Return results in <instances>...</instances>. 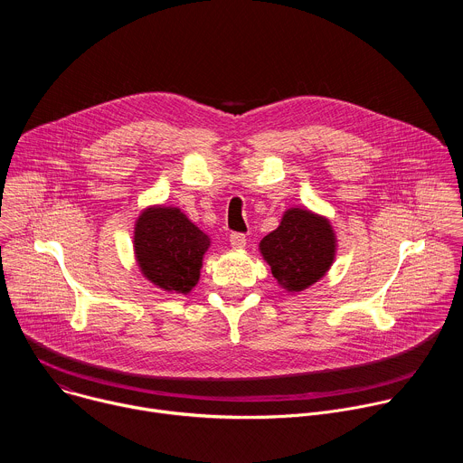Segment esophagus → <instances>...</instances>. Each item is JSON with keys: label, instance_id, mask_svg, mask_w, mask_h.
Here are the masks:
<instances>
[{"label": "esophagus", "instance_id": "34e87169", "mask_svg": "<svg viewBox=\"0 0 463 463\" xmlns=\"http://www.w3.org/2000/svg\"><path fill=\"white\" fill-rule=\"evenodd\" d=\"M229 241H231L232 249H243L245 243H247L245 234H240V232H232V234L229 236Z\"/></svg>", "mask_w": 463, "mask_h": 463}]
</instances>
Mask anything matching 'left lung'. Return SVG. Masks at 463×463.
<instances>
[{
  "mask_svg": "<svg viewBox=\"0 0 463 463\" xmlns=\"http://www.w3.org/2000/svg\"><path fill=\"white\" fill-rule=\"evenodd\" d=\"M258 250L279 286L300 293L326 277L337 254V234L326 216L306 207H291L280 225L263 236Z\"/></svg>",
  "mask_w": 463,
  "mask_h": 463,
  "instance_id": "obj_1",
  "label": "left lung"
}]
</instances>
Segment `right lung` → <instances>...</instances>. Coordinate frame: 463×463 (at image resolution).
<instances>
[{"label":"right lung","mask_w":463,"mask_h":463,"mask_svg":"<svg viewBox=\"0 0 463 463\" xmlns=\"http://www.w3.org/2000/svg\"><path fill=\"white\" fill-rule=\"evenodd\" d=\"M211 238L177 207H146L134 227L141 275L166 293H190L200 282Z\"/></svg>","instance_id":"obj_1"}]
</instances>
